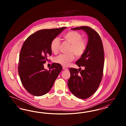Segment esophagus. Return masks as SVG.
<instances>
[{
    "label": "esophagus",
    "mask_w": 126,
    "mask_h": 126,
    "mask_svg": "<svg viewBox=\"0 0 126 126\" xmlns=\"http://www.w3.org/2000/svg\"><path fill=\"white\" fill-rule=\"evenodd\" d=\"M62 68H63V70H67V68H66V67H65V66H63Z\"/></svg>",
    "instance_id": "esophagus-1"
}]
</instances>
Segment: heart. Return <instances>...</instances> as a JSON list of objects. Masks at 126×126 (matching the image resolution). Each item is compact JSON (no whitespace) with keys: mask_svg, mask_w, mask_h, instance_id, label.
<instances>
[{"mask_svg":"<svg viewBox=\"0 0 126 126\" xmlns=\"http://www.w3.org/2000/svg\"><path fill=\"white\" fill-rule=\"evenodd\" d=\"M66 42L71 44L69 54H60L55 57L54 62L63 66H67L74 60L75 55L76 58H80L84 54L87 47V42L83 39L82 35L76 31H69L63 36ZM60 42L58 38H55L50 42V48L52 52L57 53L60 47Z\"/></svg>","mask_w":126,"mask_h":126,"instance_id":"1","label":"heart"}]
</instances>
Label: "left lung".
<instances>
[{
	"label": "left lung",
	"mask_w": 126,
	"mask_h": 126,
	"mask_svg": "<svg viewBox=\"0 0 126 126\" xmlns=\"http://www.w3.org/2000/svg\"><path fill=\"white\" fill-rule=\"evenodd\" d=\"M72 30H83L88 36L87 47L84 55L77 62L79 69L70 68V77L68 87L72 94L81 99L92 96L98 88L102 80L104 54L101 38L96 31L87 26L77 27Z\"/></svg>",
	"instance_id": "1"
}]
</instances>
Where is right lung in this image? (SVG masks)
<instances>
[{
  "instance_id": "obj_1",
  "label": "right lung",
  "mask_w": 126,
  "mask_h": 126,
  "mask_svg": "<svg viewBox=\"0 0 126 126\" xmlns=\"http://www.w3.org/2000/svg\"><path fill=\"white\" fill-rule=\"evenodd\" d=\"M66 27L39 30L24 41L19 55L18 73L24 87L30 94L42 96L48 93L62 71L60 64L53 63L46 70L43 64L51 55V41Z\"/></svg>"
}]
</instances>
